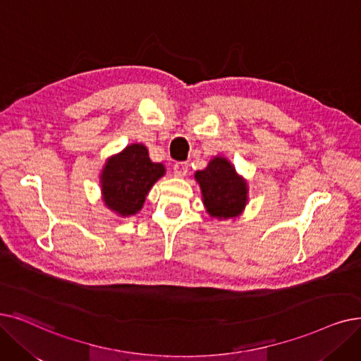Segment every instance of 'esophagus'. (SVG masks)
I'll return each mask as SVG.
<instances>
[{"mask_svg":"<svg viewBox=\"0 0 361 361\" xmlns=\"http://www.w3.org/2000/svg\"><path fill=\"white\" fill-rule=\"evenodd\" d=\"M187 171H189V165H187L185 162H178V164L174 165V176L178 177V178L185 177Z\"/></svg>","mask_w":361,"mask_h":361,"instance_id":"obj_1","label":"esophagus"}]
</instances>
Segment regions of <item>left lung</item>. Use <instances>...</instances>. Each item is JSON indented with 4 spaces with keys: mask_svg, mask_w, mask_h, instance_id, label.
I'll return each mask as SVG.
<instances>
[{
    "mask_svg": "<svg viewBox=\"0 0 361 361\" xmlns=\"http://www.w3.org/2000/svg\"><path fill=\"white\" fill-rule=\"evenodd\" d=\"M195 180L209 216L233 219L242 215L247 203V181L224 156H214L205 169L195 172Z\"/></svg>",
    "mask_w": 361,
    "mask_h": 361,
    "instance_id": "left-lung-1",
    "label": "left lung"
}]
</instances>
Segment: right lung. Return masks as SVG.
<instances>
[{
  "label": "right lung",
  "instance_id": "obj_1",
  "mask_svg": "<svg viewBox=\"0 0 361 361\" xmlns=\"http://www.w3.org/2000/svg\"><path fill=\"white\" fill-rule=\"evenodd\" d=\"M165 172L164 164L152 162L145 145L133 143L104 162L100 174L102 200L121 218L135 215Z\"/></svg>",
  "mask_w": 361,
  "mask_h": 361
}]
</instances>
